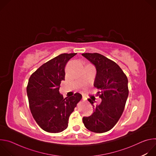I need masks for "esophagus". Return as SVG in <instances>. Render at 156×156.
<instances>
[{
    "instance_id": "34e87169",
    "label": "esophagus",
    "mask_w": 156,
    "mask_h": 156,
    "mask_svg": "<svg viewBox=\"0 0 156 156\" xmlns=\"http://www.w3.org/2000/svg\"><path fill=\"white\" fill-rule=\"evenodd\" d=\"M82 99H84V98H83V96H82Z\"/></svg>"
}]
</instances>
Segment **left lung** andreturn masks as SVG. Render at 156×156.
<instances>
[{
    "mask_svg": "<svg viewBox=\"0 0 156 156\" xmlns=\"http://www.w3.org/2000/svg\"><path fill=\"white\" fill-rule=\"evenodd\" d=\"M82 55L95 66L94 86L99 91L96 96L102 100L101 104L94 106V99H88L94 110L91 116L84 117L83 122L91 131L104 133L115 125L123 114L128 96V78L115 62L105 56L98 53Z\"/></svg>",
    "mask_w": 156,
    "mask_h": 156,
    "instance_id": "obj_1",
    "label": "left lung"
}]
</instances>
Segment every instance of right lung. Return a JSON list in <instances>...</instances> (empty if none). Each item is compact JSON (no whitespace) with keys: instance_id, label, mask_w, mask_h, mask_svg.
I'll return each instance as SVG.
<instances>
[{"instance_id":"1","label":"right lung","mask_w":156,"mask_h":156,"mask_svg":"<svg viewBox=\"0 0 156 156\" xmlns=\"http://www.w3.org/2000/svg\"><path fill=\"white\" fill-rule=\"evenodd\" d=\"M76 53L62 54L44 63L30 76L27 95L32 115L38 125L49 133H60L68 127L69 119L81 99L80 93L63 98L59 88L65 80V67Z\"/></svg>"}]
</instances>
